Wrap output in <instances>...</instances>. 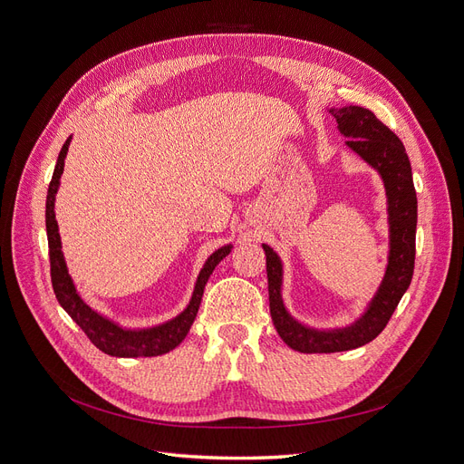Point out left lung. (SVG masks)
Wrapping results in <instances>:
<instances>
[{
    "label": "left lung",
    "instance_id": "left-lung-1",
    "mask_svg": "<svg viewBox=\"0 0 464 464\" xmlns=\"http://www.w3.org/2000/svg\"><path fill=\"white\" fill-rule=\"evenodd\" d=\"M338 130L347 138L345 145L376 169L385 185L389 213V262L378 293L366 312L349 326L319 330L298 323L286 312L281 296L283 264L277 253L262 244L266 253L270 314L281 340L300 353H338L357 349L376 338L387 326L396 305L408 291L415 264L417 196L411 166L402 141L396 138L370 109L347 105L330 109Z\"/></svg>",
    "mask_w": 464,
    "mask_h": 464
}]
</instances>
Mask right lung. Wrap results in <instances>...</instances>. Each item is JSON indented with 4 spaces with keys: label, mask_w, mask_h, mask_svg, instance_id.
Listing matches in <instances>:
<instances>
[{
    "label": "right lung",
    "mask_w": 464,
    "mask_h": 464,
    "mask_svg": "<svg viewBox=\"0 0 464 464\" xmlns=\"http://www.w3.org/2000/svg\"><path fill=\"white\" fill-rule=\"evenodd\" d=\"M70 141H72V138L65 140V143L58 154L56 168H54L49 192H47L45 223H47L51 279H53L54 295H56L60 305L65 310V314H68L82 328V333L88 336V340H91L100 351L107 353V355L126 357V359L164 355V353L178 347L188 334V330L196 319L198 307H200L206 283H208L209 276L213 274L217 264L232 251V246H225V247L217 249L206 260L204 268L200 270V276H198V279H196L192 298L178 317H173L162 324L150 326V328H122L115 321L103 317L102 314L92 310V307L81 298V295L75 289L73 279L68 272V266H65V258L62 253V241H60V234H58V223L54 217V200H56V192L60 187V178L63 173V160H65V154H68Z\"/></svg>",
    "instance_id": "1"
}]
</instances>
